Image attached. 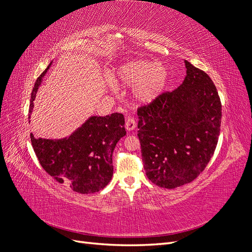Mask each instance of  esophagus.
Listing matches in <instances>:
<instances>
[{
	"label": "esophagus",
	"instance_id": "34e87169",
	"mask_svg": "<svg viewBox=\"0 0 252 252\" xmlns=\"http://www.w3.org/2000/svg\"><path fill=\"white\" fill-rule=\"evenodd\" d=\"M135 127H136L135 120L133 118H128V120L126 121V123H125V128L127 129L128 131H132V130H134Z\"/></svg>",
	"mask_w": 252,
	"mask_h": 252
}]
</instances>
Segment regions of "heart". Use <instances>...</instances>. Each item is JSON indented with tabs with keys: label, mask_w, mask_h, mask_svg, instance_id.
<instances>
[{
	"label": "heart",
	"mask_w": 252,
	"mask_h": 252,
	"mask_svg": "<svg viewBox=\"0 0 252 252\" xmlns=\"http://www.w3.org/2000/svg\"><path fill=\"white\" fill-rule=\"evenodd\" d=\"M169 79L168 69L159 63L134 60L122 65L116 72L114 83L122 86H134L133 100L140 105L150 104L161 95Z\"/></svg>",
	"instance_id": "b5f03b06"
}]
</instances>
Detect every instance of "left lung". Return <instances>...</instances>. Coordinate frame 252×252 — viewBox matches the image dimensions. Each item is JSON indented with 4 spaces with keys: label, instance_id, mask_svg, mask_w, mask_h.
Wrapping results in <instances>:
<instances>
[{
    "label": "left lung",
    "instance_id": "obj_1",
    "mask_svg": "<svg viewBox=\"0 0 252 252\" xmlns=\"http://www.w3.org/2000/svg\"><path fill=\"white\" fill-rule=\"evenodd\" d=\"M186 77L171 93L138 110L144 169L158 187L193 181L216 150L222 105L209 75L184 61Z\"/></svg>",
    "mask_w": 252,
    "mask_h": 252
}]
</instances>
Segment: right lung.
<instances>
[{
  "label": "right lung",
  "mask_w": 252,
  "mask_h": 252,
  "mask_svg": "<svg viewBox=\"0 0 252 252\" xmlns=\"http://www.w3.org/2000/svg\"><path fill=\"white\" fill-rule=\"evenodd\" d=\"M52 62L37 78L32 93L30 114L37 89ZM125 120L122 113L91 116L75 130L61 139H30L39 162L48 174L59 183L67 184L73 191L94 193L107 186L113 174L112 152L117 143L126 135Z\"/></svg>",
  "instance_id": "add662e5"
}]
</instances>
